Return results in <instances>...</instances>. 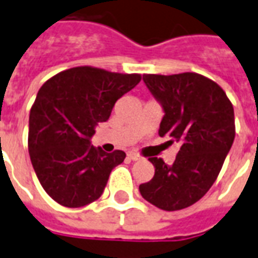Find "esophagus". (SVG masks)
Listing matches in <instances>:
<instances>
[{
	"label": "esophagus",
	"instance_id": "34e87169",
	"mask_svg": "<svg viewBox=\"0 0 258 258\" xmlns=\"http://www.w3.org/2000/svg\"><path fill=\"white\" fill-rule=\"evenodd\" d=\"M127 158L132 159V160H140L141 156L135 151H131V152H127Z\"/></svg>",
	"mask_w": 258,
	"mask_h": 258
}]
</instances>
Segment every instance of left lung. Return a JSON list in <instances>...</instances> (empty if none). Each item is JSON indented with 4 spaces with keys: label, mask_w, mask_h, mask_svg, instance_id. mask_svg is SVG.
Here are the masks:
<instances>
[{
    "label": "left lung",
    "mask_w": 258,
    "mask_h": 258,
    "mask_svg": "<svg viewBox=\"0 0 258 258\" xmlns=\"http://www.w3.org/2000/svg\"><path fill=\"white\" fill-rule=\"evenodd\" d=\"M143 80L163 106L159 136L178 143L179 151L171 166L150 158L155 175L139 189L160 210H183L210 190L222 170L235 137L234 107L220 85L199 73L144 75Z\"/></svg>",
    "instance_id": "8db88e82"
}]
</instances>
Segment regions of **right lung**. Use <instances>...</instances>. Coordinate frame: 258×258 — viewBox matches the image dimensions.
I'll return each instance as SVG.
<instances>
[{
    "mask_svg": "<svg viewBox=\"0 0 258 258\" xmlns=\"http://www.w3.org/2000/svg\"><path fill=\"white\" fill-rule=\"evenodd\" d=\"M139 73L76 67L48 79L30 113L28 152L40 185L54 201L79 208L98 200L123 151L104 152L90 144L95 126L106 122Z\"/></svg>",
    "mask_w": 258,
    "mask_h": 258,
    "instance_id": "add662e5",
    "label": "right lung"
}]
</instances>
